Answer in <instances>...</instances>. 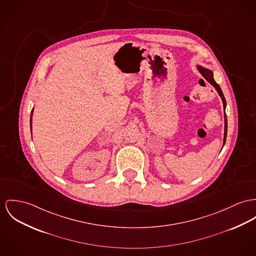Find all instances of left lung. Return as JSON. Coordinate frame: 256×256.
Here are the masks:
<instances>
[{"instance_id":"obj_1","label":"left lung","mask_w":256,"mask_h":256,"mask_svg":"<svg viewBox=\"0 0 256 256\" xmlns=\"http://www.w3.org/2000/svg\"><path fill=\"white\" fill-rule=\"evenodd\" d=\"M198 68L200 72L202 73V75L204 76V78L210 84H212V86L216 88V90L218 94L220 96V98L222 99L223 107H224V112H225L226 100H225V98H224V96H223V92H222V90H221L220 86H218V84H217L216 82L214 79V74H212V72L210 70L206 69V68L200 67V66H198ZM224 120H225V130H224V140H223V145H224V144H225V142H226V136H227V117H226V114H225V117H224Z\"/></svg>"}]
</instances>
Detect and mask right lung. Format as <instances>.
I'll list each match as a JSON object with an SVG mask.
<instances>
[{
	"instance_id": "obj_1",
	"label": "right lung",
	"mask_w": 256,
	"mask_h": 256,
	"mask_svg": "<svg viewBox=\"0 0 256 256\" xmlns=\"http://www.w3.org/2000/svg\"><path fill=\"white\" fill-rule=\"evenodd\" d=\"M32 115H33V110H32V113H31V122H32ZM31 130H32V128H31Z\"/></svg>"
}]
</instances>
